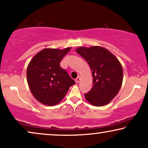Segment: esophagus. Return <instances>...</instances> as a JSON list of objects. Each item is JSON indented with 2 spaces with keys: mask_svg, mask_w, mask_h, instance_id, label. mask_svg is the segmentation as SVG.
Wrapping results in <instances>:
<instances>
[{
  "mask_svg": "<svg viewBox=\"0 0 148 148\" xmlns=\"http://www.w3.org/2000/svg\"><path fill=\"white\" fill-rule=\"evenodd\" d=\"M79 81H80V77H77L75 79V82H76V83H79Z\"/></svg>",
  "mask_w": 148,
  "mask_h": 148,
  "instance_id": "34e87169",
  "label": "esophagus"
}]
</instances>
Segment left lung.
<instances>
[{
  "instance_id": "obj_1",
  "label": "left lung",
  "mask_w": 148,
  "mask_h": 148,
  "mask_svg": "<svg viewBox=\"0 0 148 148\" xmlns=\"http://www.w3.org/2000/svg\"><path fill=\"white\" fill-rule=\"evenodd\" d=\"M77 53L89 64L93 86L85 98L94 106L108 104L117 95L123 81V69L120 61L107 49L100 46L79 47Z\"/></svg>"
}]
</instances>
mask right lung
Instances as JSON below:
<instances>
[{
    "label": "right lung",
    "mask_w": 148,
    "mask_h": 148,
    "mask_svg": "<svg viewBox=\"0 0 148 148\" xmlns=\"http://www.w3.org/2000/svg\"><path fill=\"white\" fill-rule=\"evenodd\" d=\"M71 47L64 49L45 48L37 53L28 65L26 75L32 95L49 106L60 102L75 82L60 67L63 57Z\"/></svg>",
    "instance_id": "add662e5"
}]
</instances>
